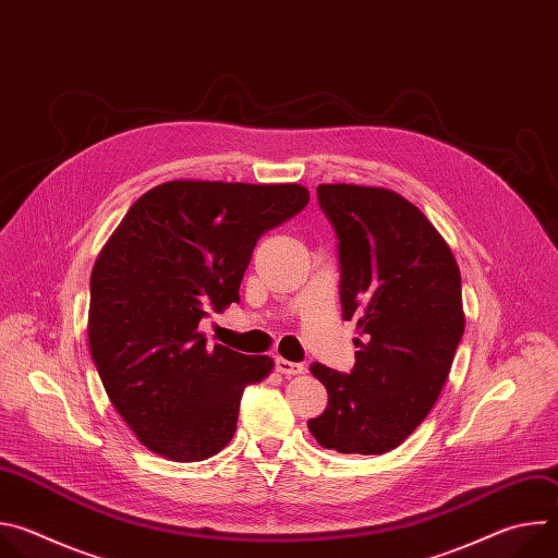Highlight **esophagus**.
I'll use <instances>...</instances> for the list:
<instances>
[{
  "mask_svg": "<svg viewBox=\"0 0 558 558\" xmlns=\"http://www.w3.org/2000/svg\"><path fill=\"white\" fill-rule=\"evenodd\" d=\"M276 368H278V373H282V375H287V377H293V375H302V373H304V364L289 362V360H284V357H278Z\"/></svg>",
  "mask_w": 558,
  "mask_h": 558,
  "instance_id": "1",
  "label": "esophagus"
}]
</instances>
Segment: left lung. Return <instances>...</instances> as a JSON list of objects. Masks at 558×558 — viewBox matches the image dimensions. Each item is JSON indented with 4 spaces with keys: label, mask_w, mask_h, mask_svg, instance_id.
<instances>
[{
    "label": "left lung",
    "mask_w": 558,
    "mask_h": 558,
    "mask_svg": "<svg viewBox=\"0 0 558 558\" xmlns=\"http://www.w3.org/2000/svg\"><path fill=\"white\" fill-rule=\"evenodd\" d=\"M317 201L340 241L342 317L362 340L351 375L311 366L329 407L306 426L323 448L384 454L426 420L448 379L465 327L459 267L402 194L331 183L317 185Z\"/></svg>",
    "instance_id": "8db88e82"
}]
</instances>
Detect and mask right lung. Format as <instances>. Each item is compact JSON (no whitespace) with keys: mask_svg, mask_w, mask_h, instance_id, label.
Listing matches in <instances>:
<instances>
[{"mask_svg":"<svg viewBox=\"0 0 558 558\" xmlns=\"http://www.w3.org/2000/svg\"><path fill=\"white\" fill-rule=\"evenodd\" d=\"M308 203L298 183L168 181L123 216L90 276L88 342L112 407L151 452L203 461L235 433L267 355L207 347L201 317L238 302L258 238Z\"/></svg>","mask_w":558,"mask_h":558,"instance_id":"obj_1","label":"right lung"}]
</instances>
